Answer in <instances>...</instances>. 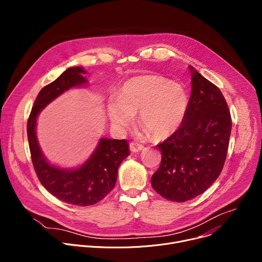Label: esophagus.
<instances>
[{
    "label": "esophagus",
    "mask_w": 262,
    "mask_h": 262,
    "mask_svg": "<svg viewBox=\"0 0 262 262\" xmlns=\"http://www.w3.org/2000/svg\"><path fill=\"white\" fill-rule=\"evenodd\" d=\"M143 148H144L143 145H141V144H139V143L132 142V143L129 144V149H130L132 152H139V151L143 150Z\"/></svg>",
    "instance_id": "34e87169"
}]
</instances>
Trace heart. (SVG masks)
Segmentation results:
<instances>
[{
	"label": "heart",
	"instance_id": "b5f03b06",
	"mask_svg": "<svg viewBox=\"0 0 262 262\" xmlns=\"http://www.w3.org/2000/svg\"><path fill=\"white\" fill-rule=\"evenodd\" d=\"M189 96L182 85L158 76H139L126 81L118 97L107 102V116L112 127L124 134L139 113L140 125L154 139L172 135L184 119Z\"/></svg>",
	"mask_w": 262,
	"mask_h": 262
}]
</instances>
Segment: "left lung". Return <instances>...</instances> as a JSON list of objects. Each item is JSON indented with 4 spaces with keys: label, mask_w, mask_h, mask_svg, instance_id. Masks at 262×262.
Here are the masks:
<instances>
[{
    "label": "left lung",
    "mask_w": 262,
    "mask_h": 262,
    "mask_svg": "<svg viewBox=\"0 0 262 262\" xmlns=\"http://www.w3.org/2000/svg\"><path fill=\"white\" fill-rule=\"evenodd\" d=\"M192 90L179 128L158 147L162 162L151 177L165 199L184 202L203 194L217 179L226 161L231 116L221 90L189 66Z\"/></svg>",
    "instance_id": "1"
}]
</instances>
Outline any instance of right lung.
I'll use <instances>...</instances> for the list:
<instances>
[{
    "label": "right lung",
    "mask_w": 262,
    "mask_h": 262,
    "mask_svg": "<svg viewBox=\"0 0 262 262\" xmlns=\"http://www.w3.org/2000/svg\"><path fill=\"white\" fill-rule=\"evenodd\" d=\"M83 67L66 69L54 82L43 87L32 107L28 120V140L35 172L41 184L59 200L79 206L93 205L114 189L118 168L129 156L125 140L101 138L91 157L77 169H64L51 165L41 151L36 135L37 117L40 112L65 91L81 87L88 81Z\"/></svg>",
    "instance_id": "add662e5"
}]
</instances>
